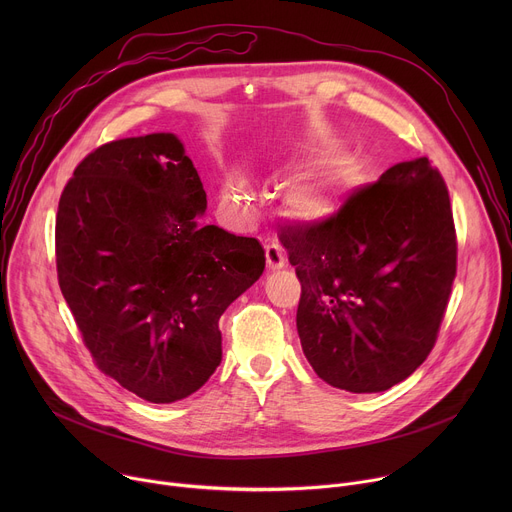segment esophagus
<instances>
[{"instance_id":"esophagus-1","label":"esophagus","mask_w":512,"mask_h":512,"mask_svg":"<svg viewBox=\"0 0 512 512\" xmlns=\"http://www.w3.org/2000/svg\"><path fill=\"white\" fill-rule=\"evenodd\" d=\"M265 259H267V267L271 271L285 267V253L279 245H267L265 247Z\"/></svg>"}]
</instances>
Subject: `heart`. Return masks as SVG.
Here are the masks:
<instances>
[{
    "label": "heart",
    "mask_w": 512,
    "mask_h": 512,
    "mask_svg": "<svg viewBox=\"0 0 512 512\" xmlns=\"http://www.w3.org/2000/svg\"><path fill=\"white\" fill-rule=\"evenodd\" d=\"M223 198L233 210H249L251 188L241 178H231L223 188ZM289 214L302 223L322 225L336 218L342 210V200L332 184H298L287 192Z\"/></svg>",
    "instance_id": "1"
}]
</instances>
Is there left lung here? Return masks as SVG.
I'll return each mask as SVG.
<instances>
[{"instance_id":"8db88e82","label":"left lung","mask_w":512,"mask_h":512,"mask_svg":"<svg viewBox=\"0 0 512 512\" xmlns=\"http://www.w3.org/2000/svg\"><path fill=\"white\" fill-rule=\"evenodd\" d=\"M302 283L298 334L316 375L381 393L431 352L456 277L448 188L427 158L389 168L328 223L281 233Z\"/></svg>"}]
</instances>
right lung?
<instances>
[{
  "instance_id": "obj_1",
  "label": "right lung",
  "mask_w": 512,
  "mask_h": 512,
  "mask_svg": "<svg viewBox=\"0 0 512 512\" xmlns=\"http://www.w3.org/2000/svg\"><path fill=\"white\" fill-rule=\"evenodd\" d=\"M204 210L174 133L101 145L58 202L62 296L99 369L143 401L174 403L210 379L218 320L265 269L257 239L198 225Z\"/></svg>"
}]
</instances>
